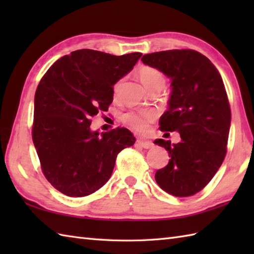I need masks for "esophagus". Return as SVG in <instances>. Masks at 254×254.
Masks as SVG:
<instances>
[{
  "instance_id": "esophagus-1",
  "label": "esophagus",
  "mask_w": 254,
  "mask_h": 254,
  "mask_svg": "<svg viewBox=\"0 0 254 254\" xmlns=\"http://www.w3.org/2000/svg\"><path fill=\"white\" fill-rule=\"evenodd\" d=\"M136 143H137L138 146H141L142 148H145V149H149V148H153L154 147L153 142L145 141V139H138Z\"/></svg>"
}]
</instances>
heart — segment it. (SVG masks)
Here are the masks:
<instances>
[{
    "label": "heart",
    "mask_w": 254,
    "mask_h": 254,
    "mask_svg": "<svg viewBox=\"0 0 254 254\" xmlns=\"http://www.w3.org/2000/svg\"><path fill=\"white\" fill-rule=\"evenodd\" d=\"M139 78H141L142 83L147 87L149 85H153L156 83H165L164 76L158 69L149 66H143L138 72ZM119 86L120 84H117L115 86V93L117 94L119 90ZM155 119V115L153 112H130L127 113L123 117V121L126 122L128 127H131L134 131H137L139 133L146 132L148 130V124Z\"/></svg>",
    "instance_id": "heart-1"
}]
</instances>
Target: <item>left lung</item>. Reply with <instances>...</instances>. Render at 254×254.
<instances>
[{
    "instance_id": "obj_1",
    "label": "left lung",
    "mask_w": 254,
    "mask_h": 254,
    "mask_svg": "<svg viewBox=\"0 0 254 254\" xmlns=\"http://www.w3.org/2000/svg\"><path fill=\"white\" fill-rule=\"evenodd\" d=\"M142 62L171 79L160 130L177 131L181 137L177 144L163 138L154 142L170 157L165 168L156 171L155 180L171 195H193L213 179L227 152L231 112L222 76L206 57L194 50L149 53Z\"/></svg>"
}]
</instances>
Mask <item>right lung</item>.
Wrapping results in <instances>:
<instances>
[{"instance_id":"obj_1","label":"right lung","mask_w":254,"mask_h":254,"mask_svg":"<svg viewBox=\"0 0 254 254\" xmlns=\"http://www.w3.org/2000/svg\"><path fill=\"white\" fill-rule=\"evenodd\" d=\"M142 57L82 49L53 63L35 95L32 141L47 180L72 197L89 195L106 185L117 155L135 143L124 127L93 131L90 119L108 111L113 85Z\"/></svg>"}]
</instances>
